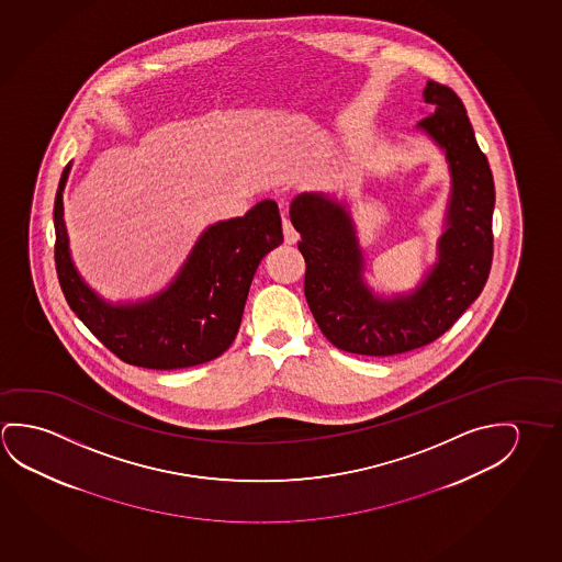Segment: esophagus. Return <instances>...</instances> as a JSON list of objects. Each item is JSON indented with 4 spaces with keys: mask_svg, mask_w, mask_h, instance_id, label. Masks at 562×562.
I'll use <instances>...</instances> for the list:
<instances>
[{
    "mask_svg": "<svg viewBox=\"0 0 562 562\" xmlns=\"http://www.w3.org/2000/svg\"><path fill=\"white\" fill-rule=\"evenodd\" d=\"M283 236H285L286 244H294L299 240V232L294 231L293 224L286 216H283Z\"/></svg>",
    "mask_w": 562,
    "mask_h": 562,
    "instance_id": "34e87169",
    "label": "esophagus"
}]
</instances>
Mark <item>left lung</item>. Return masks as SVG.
<instances>
[{"label":"left lung","instance_id":"obj_1","mask_svg":"<svg viewBox=\"0 0 562 562\" xmlns=\"http://www.w3.org/2000/svg\"><path fill=\"white\" fill-rule=\"evenodd\" d=\"M422 99L431 113L416 131L443 154L449 199L436 263L418 285L391 294L369 285L366 251L346 199L301 193L289 211L294 231L301 234L304 296L312 316L326 339L349 353L396 356L428 346L471 306L491 273L496 201L491 166L453 90L428 81Z\"/></svg>","mask_w":562,"mask_h":562}]
</instances>
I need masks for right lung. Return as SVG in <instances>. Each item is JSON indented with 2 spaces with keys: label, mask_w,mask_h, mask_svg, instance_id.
Instances as JSON below:
<instances>
[{
  "label": "right lung",
  "mask_w": 562,
  "mask_h": 562,
  "mask_svg": "<svg viewBox=\"0 0 562 562\" xmlns=\"http://www.w3.org/2000/svg\"><path fill=\"white\" fill-rule=\"evenodd\" d=\"M64 168L54 201L56 273L71 311L119 359L146 369H183L223 356L240 328L259 261L283 241L276 201L206 226L188 259L160 293L111 303L74 266L64 223Z\"/></svg>",
  "instance_id": "right-lung-1"
}]
</instances>
